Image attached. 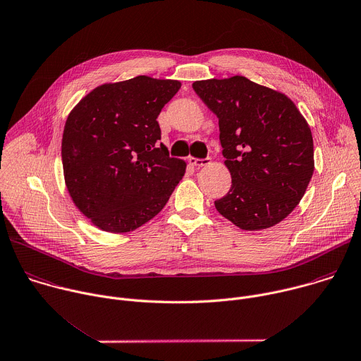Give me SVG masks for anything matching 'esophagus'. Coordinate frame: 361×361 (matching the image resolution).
Masks as SVG:
<instances>
[{"label": "esophagus", "instance_id": "esophagus-1", "mask_svg": "<svg viewBox=\"0 0 361 361\" xmlns=\"http://www.w3.org/2000/svg\"><path fill=\"white\" fill-rule=\"evenodd\" d=\"M188 163L191 166H195V167H204V166L211 163V159H194V157H190Z\"/></svg>", "mask_w": 361, "mask_h": 361}]
</instances>
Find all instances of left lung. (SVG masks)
<instances>
[{
  "mask_svg": "<svg viewBox=\"0 0 361 361\" xmlns=\"http://www.w3.org/2000/svg\"><path fill=\"white\" fill-rule=\"evenodd\" d=\"M192 89L216 114L232 184L216 211L245 231L285 219L313 176L312 132L283 93L245 76L197 80Z\"/></svg>",
  "mask_w": 361,
  "mask_h": 361,
  "instance_id": "8db88e82",
  "label": "left lung"
}]
</instances>
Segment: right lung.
I'll return each mask as SVG.
<instances>
[{"mask_svg": "<svg viewBox=\"0 0 361 361\" xmlns=\"http://www.w3.org/2000/svg\"><path fill=\"white\" fill-rule=\"evenodd\" d=\"M181 83L136 76L104 83L69 113L62 136L65 184L97 228L122 233L142 226L167 204L185 173L169 156L157 117Z\"/></svg>", "mask_w": 361, "mask_h": 361, "instance_id": "right-lung-1", "label": "right lung"}]
</instances>
